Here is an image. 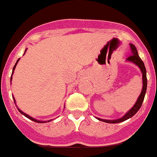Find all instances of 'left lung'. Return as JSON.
Segmentation results:
<instances>
[{
  "instance_id": "8db88e82",
  "label": "left lung",
  "mask_w": 157,
  "mask_h": 157,
  "mask_svg": "<svg viewBox=\"0 0 157 157\" xmlns=\"http://www.w3.org/2000/svg\"><path fill=\"white\" fill-rule=\"evenodd\" d=\"M130 50H131V55L126 59V61L130 62V63H134L136 66H138L139 67V69L141 70V74H142V89H141V92L140 94L139 97L138 98L137 101H136L135 104L134 105V106L128 111V112L126 113L123 116H122L121 118H119V119H116V120H104V119H101V118H98V120L102 122H105V123H121V122L125 121V120H128L130 118H131L132 116H134V115L138 112V111L139 110L140 108H141V105L143 103L144 98H145V93H146L147 90V78H146V69H145V64H144L143 61L141 60V59L140 58V56H138V51H137V48L134 46L133 44H130Z\"/></svg>"
}]
</instances>
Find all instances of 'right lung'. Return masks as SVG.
<instances>
[{"label": "right lung", "mask_w": 157, "mask_h": 157, "mask_svg": "<svg viewBox=\"0 0 157 157\" xmlns=\"http://www.w3.org/2000/svg\"><path fill=\"white\" fill-rule=\"evenodd\" d=\"M26 51H27V48H26V49H25L24 54H25V52H26ZM24 54H23V55H24ZM19 59H20V58H19V59H18V60H17V61H16V64H15V66L13 67V69H12V75H11V78H10V81H11V82H12V75H13V73H14V71H15V69H16V65H17L18 62L19 61ZM12 98H13V99H14V103L16 104V106L17 107V105H16V100H15V98H14L13 96H12ZM64 108H65V107H64ZM17 109H18V110H19V112H20V113H21V114H23V116H26V117H27V118H28L29 120H32V121H34V122H36V123H48V122H50V121H52V120H45V121H41V120H36V119H34V118L31 117V116H29V115L26 114V113H25V112H23V111H21V110H20V109H19V108H18V107H17Z\"/></svg>", "instance_id": "obj_1"}]
</instances>
